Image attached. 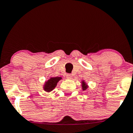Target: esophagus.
Listing matches in <instances>:
<instances>
[{
	"mask_svg": "<svg viewBox=\"0 0 133 133\" xmlns=\"http://www.w3.org/2000/svg\"><path fill=\"white\" fill-rule=\"evenodd\" d=\"M66 77L68 79H72V76L71 74H68L66 75Z\"/></svg>",
	"mask_w": 133,
	"mask_h": 133,
	"instance_id": "1",
	"label": "esophagus"
}]
</instances>
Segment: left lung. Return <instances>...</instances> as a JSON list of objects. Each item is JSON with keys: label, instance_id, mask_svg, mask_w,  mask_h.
I'll list each match as a JSON object with an SVG mask.
<instances>
[{"label": "left lung", "instance_id": "obj_1", "mask_svg": "<svg viewBox=\"0 0 133 133\" xmlns=\"http://www.w3.org/2000/svg\"><path fill=\"white\" fill-rule=\"evenodd\" d=\"M82 89L84 90H86V89H87V86L86 85V84H85V83L84 81H82Z\"/></svg>", "mask_w": 133, "mask_h": 133}]
</instances>
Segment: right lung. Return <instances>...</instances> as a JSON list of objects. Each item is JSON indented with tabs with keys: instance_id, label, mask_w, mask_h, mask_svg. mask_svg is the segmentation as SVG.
I'll return each instance as SVG.
<instances>
[{
	"instance_id": "right-lung-1",
	"label": "right lung",
	"mask_w": 133,
	"mask_h": 133,
	"mask_svg": "<svg viewBox=\"0 0 133 133\" xmlns=\"http://www.w3.org/2000/svg\"><path fill=\"white\" fill-rule=\"evenodd\" d=\"M61 79V77H51L49 79L44 86V90L46 92H51L52 90L56 86L57 83L59 80Z\"/></svg>"
}]
</instances>
